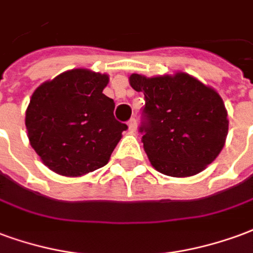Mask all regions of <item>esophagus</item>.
Masks as SVG:
<instances>
[{"label":"esophagus","instance_id":"1","mask_svg":"<svg viewBox=\"0 0 253 253\" xmlns=\"http://www.w3.org/2000/svg\"><path fill=\"white\" fill-rule=\"evenodd\" d=\"M136 126H137V123H136V120L134 119H130L128 121V128L130 132H134L136 130Z\"/></svg>","mask_w":253,"mask_h":253}]
</instances>
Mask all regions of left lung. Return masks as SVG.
<instances>
[{
	"label": "left lung",
	"instance_id": "1",
	"mask_svg": "<svg viewBox=\"0 0 253 253\" xmlns=\"http://www.w3.org/2000/svg\"><path fill=\"white\" fill-rule=\"evenodd\" d=\"M130 86L144 93L141 141L151 165L169 176H191L218 156L228 134V113L218 93L189 74L145 78Z\"/></svg>",
	"mask_w": 253,
	"mask_h": 253
}]
</instances>
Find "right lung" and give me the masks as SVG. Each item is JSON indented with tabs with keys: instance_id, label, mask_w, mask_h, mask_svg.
<instances>
[{
	"instance_id": "1",
	"label": "right lung",
	"mask_w": 253,
	"mask_h": 253,
	"mask_svg": "<svg viewBox=\"0 0 253 253\" xmlns=\"http://www.w3.org/2000/svg\"><path fill=\"white\" fill-rule=\"evenodd\" d=\"M109 77L70 70L39 86L25 125L32 148L49 169L79 176L104 167L128 125L116 120L114 101L102 90Z\"/></svg>"
}]
</instances>
